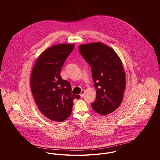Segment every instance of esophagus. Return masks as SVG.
<instances>
[{
	"label": "esophagus",
	"instance_id": "34e87169",
	"mask_svg": "<svg viewBox=\"0 0 160 160\" xmlns=\"http://www.w3.org/2000/svg\"><path fill=\"white\" fill-rule=\"evenodd\" d=\"M80 95V97H81V98H83V97L84 95V90L81 92Z\"/></svg>",
	"mask_w": 160,
	"mask_h": 160
}]
</instances>
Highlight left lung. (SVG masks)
<instances>
[{
	"instance_id": "obj_1",
	"label": "left lung",
	"mask_w": 160,
	"mask_h": 160,
	"mask_svg": "<svg viewBox=\"0 0 160 160\" xmlns=\"http://www.w3.org/2000/svg\"><path fill=\"white\" fill-rule=\"evenodd\" d=\"M78 48L91 67L97 89L91 106L101 115L112 113L121 105L126 86L122 61L112 48L101 42L82 44Z\"/></svg>"
}]
</instances>
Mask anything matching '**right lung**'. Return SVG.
I'll use <instances>...</instances> for the list:
<instances>
[{
	"label": "right lung",
	"instance_id": "right-lung-1",
	"mask_svg": "<svg viewBox=\"0 0 160 160\" xmlns=\"http://www.w3.org/2000/svg\"><path fill=\"white\" fill-rule=\"evenodd\" d=\"M74 44L52 46L38 57L32 69L31 88L41 112L51 121L62 122L71 113L73 99L80 95L71 93L68 82L60 76L61 68Z\"/></svg>",
	"mask_w": 160,
	"mask_h": 160
}]
</instances>
